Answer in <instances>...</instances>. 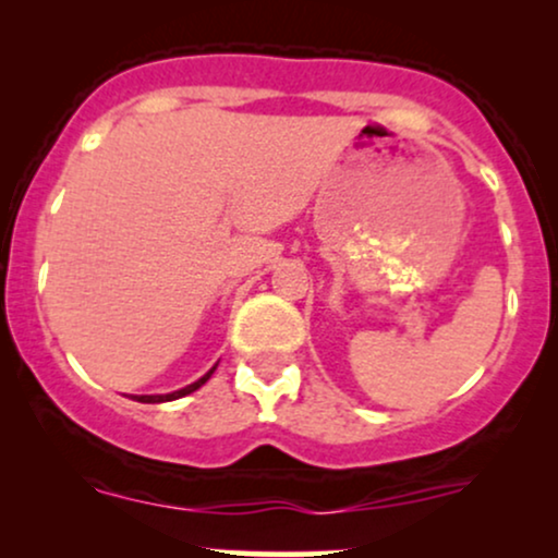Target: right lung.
I'll list each match as a JSON object with an SVG mask.
<instances>
[{
	"label": "right lung",
	"mask_w": 558,
	"mask_h": 558,
	"mask_svg": "<svg viewBox=\"0 0 558 558\" xmlns=\"http://www.w3.org/2000/svg\"><path fill=\"white\" fill-rule=\"evenodd\" d=\"M213 373H215V367L209 369V373L204 375V377H198L196 383H191V386H185V388H181V390H172V393H165V396H133V399L141 401V403H162V401H175V399H183V396L194 393L196 388H202L204 383H207L209 377H213Z\"/></svg>",
	"instance_id": "1"
}]
</instances>
